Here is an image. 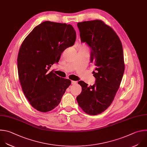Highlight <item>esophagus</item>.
<instances>
[{"label": "esophagus", "instance_id": "obj_1", "mask_svg": "<svg viewBox=\"0 0 147 147\" xmlns=\"http://www.w3.org/2000/svg\"><path fill=\"white\" fill-rule=\"evenodd\" d=\"M71 84H76L77 82V81H71Z\"/></svg>", "mask_w": 147, "mask_h": 147}]
</instances>
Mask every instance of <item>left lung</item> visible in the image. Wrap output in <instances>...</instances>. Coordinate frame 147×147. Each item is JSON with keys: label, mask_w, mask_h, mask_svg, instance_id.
I'll use <instances>...</instances> for the list:
<instances>
[{"label": "left lung", "mask_w": 147, "mask_h": 147, "mask_svg": "<svg viewBox=\"0 0 147 147\" xmlns=\"http://www.w3.org/2000/svg\"><path fill=\"white\" fill-rule=\"evenodd\" d=\"M77 26L81 41L90 48L96 81L92 86L78 82L82 91L77 100L85 113L96 115L111 105L120 86L125 70L122 45L114 30L101 20L78 22Z\"/></svg>", "instance_id": "8db88e82"}]
</instances>
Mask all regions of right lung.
I'll list each match as a JSON object with an SVG mask.
<instances>
[{
  "instance_id": "obj_1",
  "label": "right lung",
  "mask_w": 147,
  "mask_h": 147,
  "mask_svg": "<svg viewBox=\"0 0 147 147\" xmlns=\"http://www.w3.org/2000/svg\"><path fill=\"white\" fill-rule=\"evenodd\" d=\"M76 32L70 24L45 21L36 26L22 42L18 52V77L25 96L40 112L54 109L71 81L50 69L58 63L67 48L73 46Z\"/></svg>"
}]
</instances>
